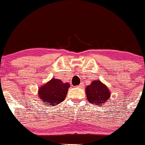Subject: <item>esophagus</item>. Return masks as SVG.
Segmentation results:
<instances>
[{
	"instance_id": "obj_1",
	"label": "esophagus",
	"mask_w": 145,
	"mask_h": 145,
	"mask_svg": "<svg viewBox=\"0 0 145 145\" xmlns=\"http://www.w3.org/2000/svg\"><path fill=\"white\" fill-rule=\"evenodd\" d=\"M78 87H79V88H83V87H84V84L83 83H81L78 86Z\"/></svg>"
}]
</instances>
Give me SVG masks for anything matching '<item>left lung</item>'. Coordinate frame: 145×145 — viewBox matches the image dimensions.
<instances>
[{
  "label": "left lung",
  "instance_id": "left-lung-1",
  "mask_svg": "<svg viewBox=\"0 0 145 145\" xmlns=\"http://www.w3.org/2000/svg\"><path fill=\"white\" fill-rule=\"evenodd\" d=\"M86 94L88 102L102 105L106 102L110 97V92L108 87L99 80H95L86 88Z\"/></svg>",
  "mask_w": 145,
  "mask_h": 145
}]
</instances>
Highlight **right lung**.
<instances>
[{
  "mask_svg": "<svg viewBox=\"0 0 145 145\" xmlns=\"http://www.w3.org/2000/svg\"><path fill=\"white\" fill-rule=\"evenodd\" d=\"M70 86L68 83H63L60 79L52 78L39 88V97L44 104L50 106H57L64 100Z\"/></svg>",
  "mask_w": 145,
  "mask_h": 145,
  "instance_id": "obj_1",
  "label": "right lung"
}]
</instances>
